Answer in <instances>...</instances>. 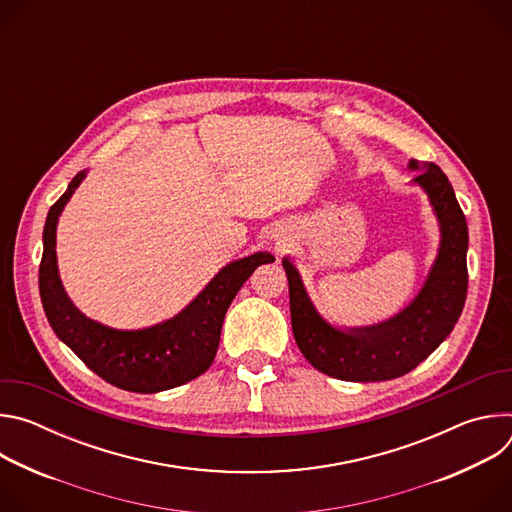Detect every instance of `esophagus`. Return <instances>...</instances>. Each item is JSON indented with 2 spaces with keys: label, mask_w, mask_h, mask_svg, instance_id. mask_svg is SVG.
Here are the masks:
<instances>
[{
  "label": "esophagus",
  "mask_w": 512,
  "mask_h": 512,
  "mask_svg": "<svg viewBox=\"0 0 512 512\" xmlns=\"http://www.w3.org/2000/svg\"><path fill=\"white\" fill-rule=\"evenodd\" d=\"M277 237H279V243H277V245L283 247V245H285V237H281V235H277Z\"/></svg>",
  "instance_id": "34e87169"
}]
</instances>
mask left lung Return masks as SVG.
Here are the masks:
<instances>
[{
	"label": "left lung",
	"mask_w": 512,
	"mask_h": 512,
	"mask_svg": "<svg viewBox=\"0 0 512 512\" xmlns=\"http://www.w3.org/2000/svg\"><path fill=\"white\" fill-rule=\"evenodd\" d=\"M440 225V249L419 294L399 314L360 328H338L320 316L298 267L283 257L294 338L320 373L354 383L403 377L454 330L468 291V225L448 176L435 164L409 160Z\"/></svg>",
	"instance_id": "obj_1"
}]
</instances>
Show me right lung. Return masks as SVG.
I'll use <instances>...</instances> for the list:
<instances>
[{"label":"right lung","instance_id":"1","mask_svg":"<svg viewBox=\"0 0 512 512\" xmlns=\"http://www.w3.org/2000/svg\"><path fill=\"white\" fill-rule=\"evenodd\" d=\"M85 176L87 170L72 178L66 192L48 210L44 225L38 283L42 306L54 334L93 373L125 391L158 393L200 377L216 356L225 314L237 291L259 265L273 263L275 257L259 251L231 261L180 314L162 324L141 330L109 328L87 318L70 302L56 263L58 216Z\"/></svg>","mask_w":512,"mask_h":512}]
</instances>
